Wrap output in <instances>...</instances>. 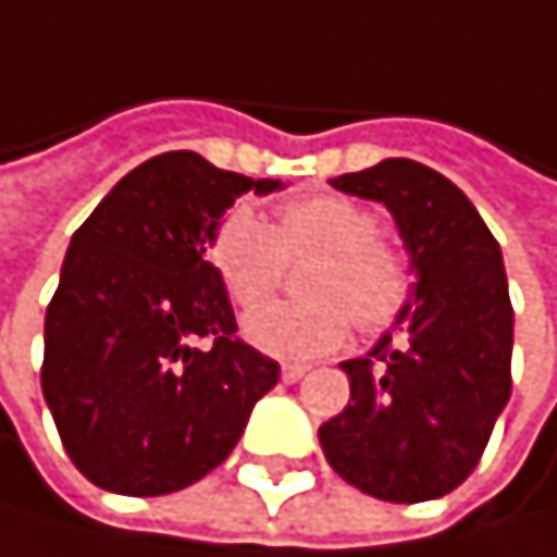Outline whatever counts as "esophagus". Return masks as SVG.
I'll list each match as a JSON object with an SVG mask.
<instances>
[{"label": "esophagus", "mask_w": 557, "mask_h": 557, "mask_svg": "<svg viewBox=\"0 0 557 557\" xmlns=\"http://www.w3.org/2000/svg\"><path fill=\"white\" fill-rule=\"evenodd\" d=\"M307 371H310L307 363H284V368H281V377H284L287 384H297Z\"/></svg>", "instance_id": "34e87169"}]
</instances>
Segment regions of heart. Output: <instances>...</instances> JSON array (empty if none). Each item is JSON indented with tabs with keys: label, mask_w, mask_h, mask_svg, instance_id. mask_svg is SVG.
I'll return each mask as SVG.
<instances>
[{
	"label": "heart",
	"mask_w": 557,
	"mask_h": 557,
	"mask_svg": "<svg viewBox=\"0 0 557 557\" xmlns=\"http://www.w3.org/2000/svg\"><path fill=\"white\" fill-rule=\"evenodd\" d=\"M320 252L305 277L307 301L257 305L244 337L263 354L304 360L341 347L350 317L360 331H384L411 300V260L381 240L374 210L350 197H304L273 213L267 226L250 210H233L210 237V263L233 304L250 307L283 275L287 256Z\"/></svg>",
	"instance_id": "b5f03b06"
}]
</instances>
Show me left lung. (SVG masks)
Masks as SVG:
<instances>
[{"label":"left lung","instance_id":"1","mask_svg":"<svg viewBox=\"0 0 557 557\" xmlns=\"http://www.w3.org/2000/svg\"><path fill=\"white\" fill-rule=\"evenodd\" d=\"M384 203L414 273L411 300L341 371L350 404L320 424L327 465L363 495L414 505L455 491L511 397L515 310L502 247L461 189L414 160L331 180Z\"/></svg>","mask_w":557,"mask_h":557}]
</instances>
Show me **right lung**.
<instances>
[{
    "label": "right lung",
    "instance_id": "1",
    "mask_svg": "<svg viewBox=\"0 0 557 557\" xmlns=\"http://www.w3.org/2000/svg\"><path fill=\"white\" fill-rule=\"evenodd\" d=\"M281 180L173 149L129 170L73 233L46 310L42 394L73 465L102 491L153 498L237 447L281 363L240 337L207 260L223 213ZM210 336L213 345H197Z\"/></svg>",
    "mask_w": 557,
    "mask_h": 557
}]
</instances>
